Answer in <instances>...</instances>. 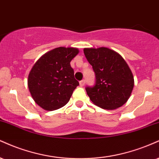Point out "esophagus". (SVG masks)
<instances>
[{"mask_svg": "<svg viewBox=\"0 0 159 159\" xmlns=\"http://www.w3.org/2000/svg\"><path fill=\"white\" fill-rule=\"evenodd\" d=\"M85 80H81V81L80 82V86H84V85H85Z\"/></svg>", "mask_w": 159, "mask_h": 159, "instance_id": "esophagus-1", "label": "esophagus"}]
</instances>
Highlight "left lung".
<instances>
[{"instance_id": "8db88e82", "label": "left lung", "mask_w": 159, "mask_h": 159, "mask_svg": "<svg viewBox=\"0 0 159 159\" xmlns=\"http://www.w3.org/2000/svg\"><path fill=\"white\" fill-rule=\"evenodd\" d=\"M83 51L96 77L93 86L85 88L90 100L108 110L124 105L134 87V77L127 63L120 54L107 48H85Z\"/></svg>"}]
</instances>
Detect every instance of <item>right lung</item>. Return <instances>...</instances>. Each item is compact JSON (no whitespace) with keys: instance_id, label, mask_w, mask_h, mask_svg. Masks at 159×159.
Masks as SVG:
<instances>
[{"instance_id":"right-lung-1","label":"right lung","mask_w":159,"mask_h":159,"mask_svg":"<svg viewBox=\"0 0 159 159\" xmlns=\"http://www.w3.org/2000/svg\"><path fill=\"white\" fill-rule=\"evenodd\" d=\"M78 53L76 48L60 47L43 55L33 65L28 76V88L42 109L57 110L70 100L79 85L70 64Z\"/></svg>"}]
</instances>
